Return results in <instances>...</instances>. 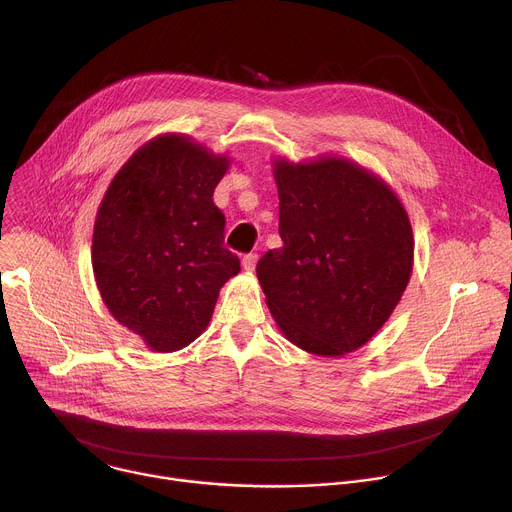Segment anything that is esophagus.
Instances as JSON below:
<instances>
[{"mask_svg":"<svg viewBox=\"0 0 512 512\" xmlns=\"http://www.w3.org/2000/svg\"><path fill=\"white\" fill-rule=\"evenodd\" d=\"M256 262H258V256H256V254H246V256L242 258V268H244L246 272H254Z\"/></svg>","mask_w":512,"mask_h":512,"instance_id":"obj_1","label":"esophagus"}]
</instances>
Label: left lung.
Listing matches in <instances>:
<instances>
[{
  "label": "left lung",
  "mask_w": 512,
  "mask_h": 512,
  "mask_svg": "<svg viewBox=\"0 0 512 512\" xmlns=\"http://www.w3.org/2000/svg\"><path fill=\"white\" fill-rule=\"evenodd\" d=\"M272 175L282 248L256 266L268 311L297 348L342 358L370 342L409 285V213L382 177L346 156H276Z\"/></svg>",
  "instance_id": "1"
}]
</instances>
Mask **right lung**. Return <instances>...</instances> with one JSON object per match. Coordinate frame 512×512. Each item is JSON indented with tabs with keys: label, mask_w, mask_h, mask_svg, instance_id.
<instances>
[{
	"label": "right lung",
	"mask_w": 512,
	"mask_h": 512,
	"mask_svg": "<svg viewBox=\"0 0 512 512\" xmlns=\"http://www.w3.org/2000/svg\"><path fill=\"white\" fill-rule=\"evenodd\" d=\"M232 158L181 132L142 144L97 209L91 264L99 295L152 352L187 348L207 329L219 291L240 272L223 248L213 191Z\"/></svg>",
	"instance_id": "obj_1"
}]
</instances>
